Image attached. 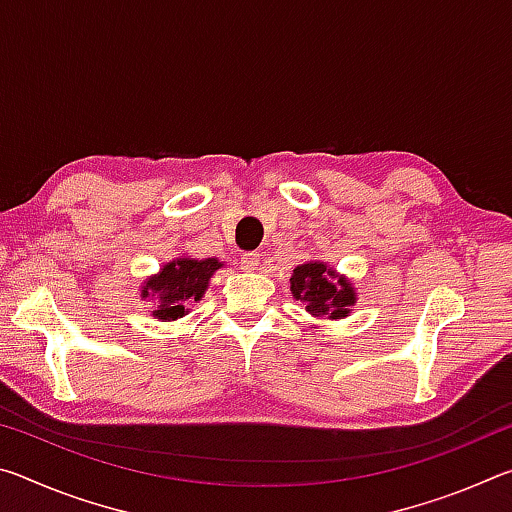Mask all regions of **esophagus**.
Segmentation results:
<instances>
[{"label": "esophagus", "mask_w": 512, "mask_h": 512, "mask_svg": "<svg viewBox=\"0 0 512 512\" xmlns=\"http://www.w3.org/2000/svg\"><path fill=\"white\" fill-rule=\"evenodd\" d=\"M241 268L248 273H255L259 271V253H246L244 257H241Z\"/></svg>", "instance_id": "34e87169"}]
</instances>
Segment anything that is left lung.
<instances>
[{"instance_id": "left-lung-1", "label": "left lung", "mask_w": 512, "mask_h": 512, "mask_svg": "<svg viewBox=\"0 0 512 512\" xmlns=\"http://www.w3.org/2000/svg\"><path fill=\"white\" fill-rule=\"evenodd\" d=\"M291 293L300 300L311 318L339 320L352 314L357 291L348 277L336 273L327 262L311 259L293 268Z\"/></svg>"}]
</instances>
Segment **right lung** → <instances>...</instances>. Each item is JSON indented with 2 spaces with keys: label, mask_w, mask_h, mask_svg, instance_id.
Listing matches in <instances>:
<instances>
[{
  "label": "right lung",
  "mask_w": 512,
  "mask_h": 512,
  "mask_svg": "<svg viewBox=\"0 0 512 512\" xmlns=\"http://www.w3.org/2000/svg\"><path fill=\"white\" fill-rule=\"evenodd\" d=\"M223 266L216 257H173L158 273L146 277L140 287V298L153 302V318L160 323H173L185 318L194 302L203 300L212 275Z\"/></svg>",
  "instance_id": "add662e5"
}]
</instances>
